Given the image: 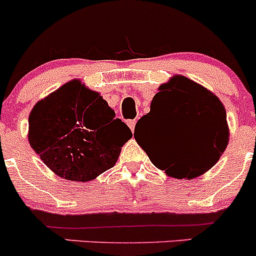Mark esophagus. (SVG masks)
Returning <instances> with one entry per match:
<instances>
[{"instance_id":"34e87169","label":"esophagus","mask_w":256,"mask_h":256,"mask_svg":"<svg viewBox=\"0 0 256 256\" xmlns=\"http://www.w3.org/2000/svg\"><path fill=\"white\" fill-rule=\"evenodd\" d=\"M135 125H136V120H128V126L130 128L131 131L135 130Z\"/></svg>"}]
</instances>
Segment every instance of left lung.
Here are the masks:
<instances>
[{"instance_id": "left-lung-1", "label": "left lung", "mask_w": 256, "mask_h": 256, "mask_svg": "<svg viewBox=\"0 0 256 256\" xmlns=\"http://www.w3.org/2000/svg\"><path fill=\"white\" fill-rule=\"evenodd\" d=\"M166 124L178 136L176 148H157L144 140L136 141L152 164L166 174L194 178L210 170L229 141L226 114L218 98L197 82L176 76L160 86L151 110L135 126Z\"/></svg>"}]
</instances>
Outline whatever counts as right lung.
Listing matches in <instances>:
<instances>
[{"label":"right lung","mask_w":256,"mask_h":256,"mask_svg":"<svg viewBox=\"0 0 256 256\" xmlns=\"http://www.w3.org/2000/svg\"><path fill=\"white\" fill-rule=\"evenodd\" d=\"M30 144L58 176L86 182L118 161L132 132L98 92L79 80L66 82L36 104L30 115Z\"/></svg>","instance_id":"right-lung-1"}]
</instances>
